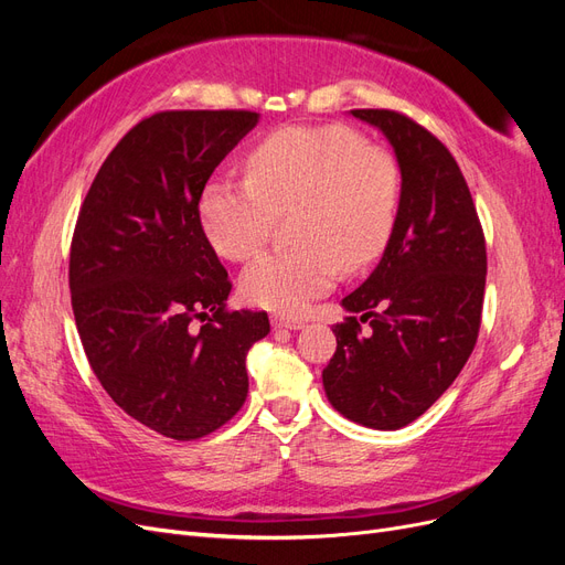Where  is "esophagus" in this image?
Returning <instances> with one entry per match:
<instances>
[{
  "instance_id": "obj_1",
  "label": "esophagus",
  "mask_w": 565,
  "mask_h": 565,
  "mask_svg": "<svg viewBox=\"0 0 565 565\" xmlns=\"http://www.w3.org/2000/svg\"><path fill=\"white\" fill-rule=\"evenodd\" d=\"M273 328H276V330H301L303 328V320L301 318L276 316V318H273Z\"/></svg>"
}]
</instances>
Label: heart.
Masks as SVG:
<instances>
[{
	"label": "heart",
	"instance_id": "heart-1",
	"mask_svg": "<svg viewBox=\"0 0 565 565\" xmlns=\"http://www.w3.org/2000/svg\"><path fill=\"white\" fill-rule=\"evenodd\" d=\"M403 169L388 150L349 127H282L247 156V177H218L202 188L200 224L233 262L259 252L276 214L299 210V247L259 256L243 273L249 303L299 313L337 282L341 264L377 262L398 224Z\"/></svg>",
	"mask_w": 565,
	"mask_h": 565
}]
</instances>
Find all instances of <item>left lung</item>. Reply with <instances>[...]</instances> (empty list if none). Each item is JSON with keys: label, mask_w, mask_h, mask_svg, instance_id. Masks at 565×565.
Segmentation results:
<instances>
[{"label": "left lung", "mask_w": 565, "mask_h": 565, "mask_svg": "<svg viewBox=\"0 0 565 565\" xmlns=\"http://www.w3.org/2000/svg\"><path fill=\"white\" fill-rule=\"evenodd\" d=\"M403 169L396 231L370 278L341 299L322 386L337 413L393 431L424 415L469 361L481 328L486 237L450 150L396 110H351ZM371 328L362 330V322Z\"/></svg>", "instance_id": "1"}]
</instances>
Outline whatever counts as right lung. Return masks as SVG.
Returning <instances> with one entry per match:
<instances>
[{
    "label": "right lung",
    "mask_w": 565,
    "mask_h": 565,
    "mask_svg": "<svg viewBox=\"0 0 565 565\" xmlns=\"http://www.w3.org/2000/svg\"><path fill=\"white\" fill-rule=\"evenodd\" d=\"M256 122L252 110L150 115L113 148L79 207L67 276L84 353L129 417L174 440L207 436L243 407L247 351L270 332L264 311L226 309L228 273L198 210Z\"/></svg>",
    "instance_id": "right-lung-1"
}]
</instances>
